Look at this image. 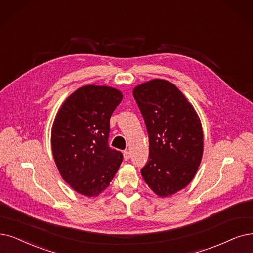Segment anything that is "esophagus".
<instances>
[{
  "label": "esophagus",
  "instance_id": "1",
  "mask_svg": "<svg viewBox=\"0 0 253 253\" xmlns=\"http://www.w3.org/2000/svg\"><path fill=\"white\" fill-rule=\"evenodd\" d=\"M129 158H130V153H129V151H127V150L124 151V159H125V161H127Z\"/></svg>",
  "mask_w": 253,
  "mask_h": 253
}]
</instances>
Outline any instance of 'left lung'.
Listing matches in <instances>:
<instances>
[{
  "instance_id": "1",
  "label": "left lung",
  "mask_w": 253,
  "mask_h": 253,
  "mask_svg": "<svg viewBox=\"0 0 253 253\" xmlns=\"http://www.w3.org/2000/svg\"><path fill=\"white\" fill-rule=\"evenodd\" d=\"M133 95L144 118L149 142V159L141 174L158 196H171L191 183L203 159L200 118L169 81H147L134 88Z\"/></svg>"
}]
</instances>
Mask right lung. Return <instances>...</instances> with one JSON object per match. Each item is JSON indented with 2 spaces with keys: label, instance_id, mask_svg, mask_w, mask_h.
Returning <instances> with one entry per match:
<instances>
[{
  "label": "right lung",
  "instance_id": "obj_1",
  "mask_svg": "<svg viewBox=\"0 0 253 253\" xmlns=\"http://www.w3.org/2000/svg\"><path fill=\"white\" fill-rule=\"evenodd\" d=\"M123 97L110 86H82L56 114L50 134L53 157L60 175L81 195L98 196L123 162V154L108 145L110 117Z\"/></svg>",
  "mask_w": 253,
  "mask_h": 253
}]
</instances>
